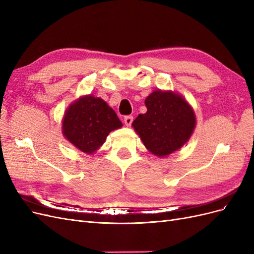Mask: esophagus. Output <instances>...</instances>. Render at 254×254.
I'll return each instance as SVG.
<instances>
[{
	"label": "esophagus",
	"instance_id": "esophagus-1",
	"mask_svg": "<svg viewBox=\"0 0 254 254\" xmlns=\"http://www.w3.org/2000/svg\"><path fill=\"white\" fill-rule=\"evenodd\" d=\"M132 121H133V117H131V115H127V117L124 118V123H125V125L127 127H129L130 125H131Z\"/></svg>",
	"mask_w": 254,
	"mask_h": 254
}]
</instances>
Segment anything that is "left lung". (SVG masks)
<instances>
[{
	"mask_svg": "<svg viewBox=\"0 0 254 254\" xmlns=\"http://www.w3.org/2000/svg\"><path fill=\"white\" fill-rule=\"evenodd\" d=\"M147 111L132 122L146 149L159 158L179 150L194 132V109L175 91L156 90L145 99Z\"/></svg>",
	"mask_w": 254,
	"mask_h": 254,
	"instance_id": "8db88e82",
	"label": "left lung"
}]
</instances>
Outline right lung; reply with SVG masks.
Instances as JSON below:
<instances>
[{
	"instance_id": "right-lung-1",
	"label": "right lung",
	"mask_w": 254,
	"mask_h": 254,
	"mask_svg": "<svg viewBox=\"0 0 254 254\" xmlns=\"http://www.w3.org/2000/svg\"><path fill=\"white\" fill-rule=\"evenodd\" d=\"M61 123L64 136L87 155L97 151L109 133L123 126L111 107L92 94L82 95L71 103Z\"/></svg>"
}]
</instances>
